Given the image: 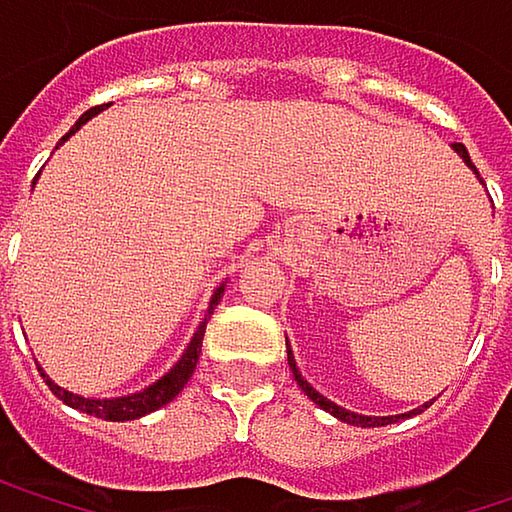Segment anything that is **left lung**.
<instances>
[{"instance_id": "obj_1", "label": "left lung", "mask_w": 512, "mask_h": 512, "mask_svg": "<svg viewBox=\"0 0 512 512\" xmlns=\"http://www.w3.org/2000/svg\"><path fill=\"white\" fill-rule=\"evenodd\" d=\"M454 151H457V154H460L462 159H465V162H468V165L474 168V162H471V156H468V151H465V145L454 142ZM474 171H477V168H474ZM477 177H480V171H477ZM287 364H290V370H293V376H296V385H299V388H302V391H305V394H308V397H311V400H314V403H317L320 409L332 412L335 418H341V421H347V424H356V427H385V424H391V421H397V418H400V415H397V418H367V415H356V412H347V409L335 406L332 400H326V397H323L320 391H314V388H311V385H308V382L302 379V373H299V367H296V361H293V353H290V347H287ZM427 406H430V403H424L421 409H415V412H409V415H418V412H424Z\"/></svg>"}]
</instances>
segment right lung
I'll return each mask as SVG.
<instances>
[{
    "instance_id": "1",
    "label": "right lung",
    "mask_w": 512,
    "mask_h": 512,
    "mask_svg": "<svg viewBox=\"0 0 512 512\" xmlns=\"http://www.w3.org/2000/svg\"><path fill=\"white\" fill-rule=\"evenodd\" d=\"M100 112V106L97 109H88L79 121H76V127L64 136V139H70L91 115H97ZM61 139V142H64ZM222 293H225V284L222 287H216V293H213V299H210V314H213V308L219 305V299H222ZM201 341H204V323L198 326V332H195V338H192V344L186 347V353L183 358L162 376V379H156L151 388H145V391H139V394H130V397H115V400H88V397H79V394H70V391H64V388H58L55 382L47 379V385L52 388V394L58 397V400H64L67 406H73V409H79V412H88V415H94V418H103V421H136V418H142V415H148V412H154L159 406H165V403H171L180 391H183V385L189 382V376H192V370H195V364H198V356H201ZM41 376H47V373H41Z\"/></svg>"
}]
</instances>
